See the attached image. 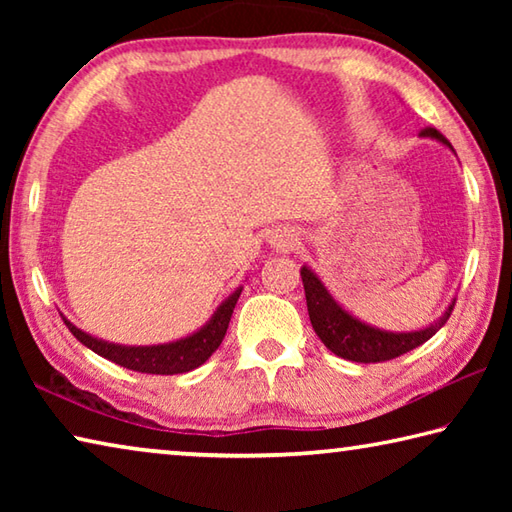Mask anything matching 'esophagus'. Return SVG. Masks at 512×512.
I'll use <instances>...</instances> for the list:
<instances>
[{
    "label": "esophagus",
    "instance_id": "34e87169",
    "mask_svg": "<svg viewBox=\"0 0 512 512\" xmlns=\"http://www.w3.org/2000/svg\"><path fill=\"white\" fill-rule=\"evenodd\" d=\"M296 241H298V237H296V235H289V232H284V235L275 237L273 244H275V246H280V248H291V246H296Z\"/></svg>",
    "mask_w": 512,
    "mask_h": 512
}]
</instances>
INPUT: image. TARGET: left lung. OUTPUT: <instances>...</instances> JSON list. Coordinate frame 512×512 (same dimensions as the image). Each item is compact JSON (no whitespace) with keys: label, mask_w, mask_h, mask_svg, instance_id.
<instances>
[{"label":"left lung","mask_w":512,"mask_h":512,"mask_svg":"<svg viewBox=\"0 0 512 512\" xmlns=\"http://www.w3.org/2000/svg\"><path fill=\"white\" fill-rule=\"evenodd\" d=\"M422 137H433V140L449 144L447 137L436 131V128H424L420 131ZM302 284H305V298H307V309H309V320L314 325V332L318 339L325 343L327 350H332L336 357L357 361V363H381L391 361L395 357H402V354L411 352L418 348L424 341H429L433 334L438 332L440 327L447 323V318L452 316V309L456 300L449 305V309L443 314V318L436 320V323L418 329V332H384V329L370 327L361 323L354 316H350L339 302H336L325 284L318 280V275L311 271V268L302 266L300 268Z\"/></svg>","instance_id":"1"}]
</instances>
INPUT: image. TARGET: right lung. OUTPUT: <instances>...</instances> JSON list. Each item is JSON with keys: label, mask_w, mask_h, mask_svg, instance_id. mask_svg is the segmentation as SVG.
Segmentation results:
<instances>
[{"label": "right lung", "mask_w": 512, "mask_h": 512, "mask_svg": "<svg viewBox=\"0 0 512 512\" xmlns=\"http://www.w3.org/2000/svg\"><path fill=\"white\" fill-rule=\"evenodd\" d=\"M239 296L241 289H237L228 300L221 302V307L214 311V316L207 320V325L198 329L196 334L164 345H142V348L115 345L94 339V336L85 334L83 329L69 323L67 318L63 320L69 332H72L85 348L97 352L103 359L117 363V366H124L135 372H146V375H180V372H189L203 366V363L212 357L214 350L219 348L225 332H228L232 311H235Z\"/></svg>", "instance_id": "add662e5"}]
</instances>
